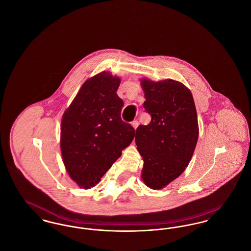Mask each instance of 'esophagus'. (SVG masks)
<instances>
[{
	"label": "esophagus",
	"instance_id": "34e87169",
	"mask_svg": "<svg viewBox=\"0 0 251 251\" xmlns=\"http://www.w3.org/2000/svg\"><path fill=\"white\" fill-rule=\"evenodd\" d=\"M138 125H139V122H138L137 120H133V121L131 122V126L134 128V130H136V128L138 127Z\"/></svg>",
	"mask_w": 251,
	"mask_h": 251
}]
</instances>
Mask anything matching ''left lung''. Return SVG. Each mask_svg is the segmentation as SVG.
Returning <instances> with one entry per match:
<instances>
[{"instance_id": "obj_1", "label": "left lung", "mask_w": 251, "mask_h": 251, "mask_svg": "<svg viewBox=\"0 0 251 251\" xmlns=\"http://www.w3.org/2000/svg\"><path fill=\"white\" fill-rule=\"evenodd\" d=\"M143 106L151 117L139 125L135 143L144 161L142 179L158 190L178 178L188 166L199 137L197 110L191 91L178 81L144 78Z\"/></svg>"}]
</instances>
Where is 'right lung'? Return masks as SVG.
Here are the masks:
<instances>
[{
	"instance_id": "right-lung-1",
	"label": "right lung",
	"mask_w": 251,
	"mask_h": 251,
	"mask_svg": "<svg viewBox=\"0 0 251 251\" xmlns=\"http://www.w3.org/2000/svg\"><path fill=\"white\" fill-rule=\"evenodd\" d=\"M120 79L102 72L84 82L61 122L60 147L69 175L81 188L100 180L135 131L120 118Z\"/></svg>"
}]
</instances>
